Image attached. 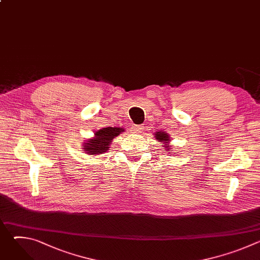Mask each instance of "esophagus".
I'll return each instance as SVG.
<instances>
[{"label":"esophagus","mask_w":260,"mask_h":260,"mask_svg":"<svg viewBox=\"0 0 260 260\" xmlns=\"http://www.w3.org/2000/svg\"><path fill=\"white\" fill-rule=\"evenodd\" d=\"M142 129H143V126H142V125H134V126L132 127V133L139 135V134L142 132Z\"/></svg>","instance_id":"1"}]
</instances>
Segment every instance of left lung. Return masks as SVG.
<instances>
[{"label": "left lung", "mask_w": 260, "mask_h": 260, "mask_svg": "<svg viewBox=\"0 0 260 260\" xmlns=\"http://www.w3.org/2000/svg\"><path fill=\"white\" fill-rule=\"evenodd\" d=\"M154 137H155V140H157L158 142H160L162 145V147H165L166 151H169V152H172V148H173V145H170V142H171V137L168 133L166 132H156L154 133Z\"/></svg>", "instance_id": "left-lung-1"}]
</instances>
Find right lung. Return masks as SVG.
<instances>
[{
	"label": "right lung",
	"mask_w": 260,
	"mask_h": 260,
	"mask_svg": "<svg viewBox=\"0 0 260 260\" xmlns=\"http://www.w3.org/2000/svg\"><path fill=\"white\" fill-rule=\"evenodd\" d=\"M123 132L124 128L122 127H103L94 132V136L91 139L85 140L82 145V150L84 153L92 156L103 154L110 149L113 139Z\"/></svg>",
	"instance_id": "1"
}]
</instances>
